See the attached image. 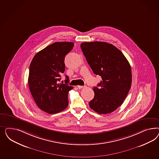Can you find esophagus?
<instances>
[{
  "instance_id": "obj_1",
  "label": "esophagus",
  "mask_w": 159,
  "mask_h": 159,
  "mask_svg": "<svg viewBox=\"0 0 159 159\" xmlns=\"http://www.w3.org/2000/svg\"><path fill=\"white\" fill-rule=\"evenodd\" d=\"M77 87H78V89H81L84 88V86H77Z\"/></svg>"
}]
</instances>
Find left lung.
Instances as JSON below:
<instances>
[{"mask_svg": "<svg viewBox=\"0 0 159 159\" xmlns=\"http://www.w3.org/2000/svg\"><path fill=\"white\" fill-rule=\"evenodd\" d=\"M80 47L93 73L102 80L94 87V98L89 102L93 110L100 114L115 111L123 103L130 90V64L115 46L106 42H86Z\"/></svg>", "mask_w": 159, "mask_h": 159, "instance_id": "1", "label": "left lung"}]
</instances>
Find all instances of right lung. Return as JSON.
Masks as SVG:
<instances>
[{
	"label": "right lung",
	"instance_id": "add662e5",
	"mask_svg": "<svg viewBox=\"0 0 159 159\" xmlns=\"http://www.w3.org/2000/svg\"><path fill=\"white\" fill-rule=\"evenodd\" d=\"M73 46L70 42L54 43L39 51L30 63V90L37 106L48 114L58 113L68 106L67 94L73 87L58 81L65 70V57Z\"/></svg>",
	"mask_w": 159,
	"mask_h": 159
}]
</instances>
